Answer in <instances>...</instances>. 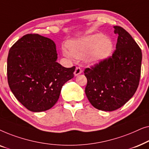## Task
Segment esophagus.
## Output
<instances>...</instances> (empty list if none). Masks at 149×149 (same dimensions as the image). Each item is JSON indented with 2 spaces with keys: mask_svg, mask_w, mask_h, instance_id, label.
I'll return each instance as SVG.
<instances>
[{
  "mask_svg": "<svg viewBox=\"0 0 149 149\" xmlns=\"http://www.w3.org/2000/svg\"><path fill=\"white\" fill-rule=\"evenodd\" d=\"M81 72H82V70H81V68H80V67H77L76 69H75L74 72V74L75 76H77V75L80 74Z\"/></svg>",
  "mask_w": 149,
  "mask_h": 149,
  "instance_id": "1",
  "label": "esophagus"
}]
</instances>
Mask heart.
Instances as JSON below:
<instances>
[{"label": "heart", "instance_id": "b5f03b06", "mask_svg": "<svg viewBox=\"0 0 149 149\" xmlns=\"http://www.w3.org/2000/svg\"><path fill=\"white\" fill-rule=\"evenodd\" d=\"M113 42L102 33H95L81 39L70 40L68 42V51L63 49L65 56L81 59L85 57L87 62L97 64L107 60L113 51Z\"/></svg>", "mask_w": 149, "mask_h": 149}]
</instances>
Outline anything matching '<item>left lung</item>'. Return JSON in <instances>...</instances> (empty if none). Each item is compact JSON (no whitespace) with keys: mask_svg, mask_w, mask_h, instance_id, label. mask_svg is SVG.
I'll list each match as a JSON object with an SVG mask.
<instances>
[{"mask_svg":"<svg viewBox=\"0 0 149 149\" xmlns=\"http://www.w3.org/2000/svg\"><path fill=\"white\" fill-rule=\"evenodd\" d=\"M114 28L118 38L112 56L84 70L87 99L95 109L104 111H115L132 98L141 73L140 47L123 28Z\"/></svg>","mask_w":149,"mask_h":149,"instance_id":"1","label":"left lung"}]
</instances>
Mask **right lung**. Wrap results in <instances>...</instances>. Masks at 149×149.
Returning a JSON list of instances; mask_svg holds the SVG:
<instances>
[{"label": "right lung", "mask_w": 149, "mask_h": 149, "mask_svg": "<svg viewBox=\"0 0 149 149\" xmlns=\"http://www.w3.org/2000/svg\"><path fill=\"white\" fill-rule=\"evenodd\" d=\"M55 42L38 34L22 36L7 58V79L12 93L28 110L42 112L58 100L64 84L74 77L75 66L57 62Z\"/></svg>", "instance_id": "1"}]
</instances>
